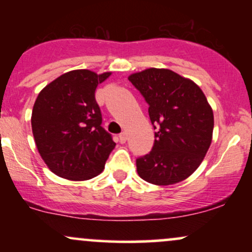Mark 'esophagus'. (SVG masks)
Here are the masks:
<instances>
[{
	"mask_svg": "<svg viewBox=\"0 0 252 252\" xmlns=\"http://www.w3.org/2000/svg\"><path fill=\"white\" fill-rule=\"evenodd\" d=\"M126 140H128V135L126 134V132H122V134H120L118 136V141H120V143H126Z\"/></svg>",
	"mask_w": 252,
	"mask_h": 252,
	"instance_id": "34e87169",
	"label": "esophagus"
}]
</instances>
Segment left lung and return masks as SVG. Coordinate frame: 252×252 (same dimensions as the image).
Returning a JSON list of instances; mask_svg holds the SVG:
<instances>
[{"label":"left lung","mask_w":252,"mask_h":252,"mask_svg":"<svg viewBox=\"0 0 252 252\" xmlns=\"http://www.w3.org/2000/svg\"><path fill=\"white\" fill-rule=\"evenodd\" d=\"M129 80L148 104L156 130L152 150L136 158L138 175L160 186L185 180L204 160L212 141L213 111L204 92L166 68H148Z\"/></svg>","instance_id":"left-lung-1"}]
</instances>
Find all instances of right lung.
I'll use <instances>...</instances> for the list:
<instances>
[{"instance_id":"obj_1","label":"right lung","mask_w":252,"mask_h":252,"mask_svg":"<svg viewBox=\"0 0 252 252\" xmlns=\"http://www.w3.org/2000/svg\"><path fill=\"white\" fill-rule=\"evenodd\" d=\"M110 72L89 70L63 73L37 96L32 130L42 160L54 174L89 180L102 172L116 143L102 126L94 92Z\"/></svg>"}]
</instances>
